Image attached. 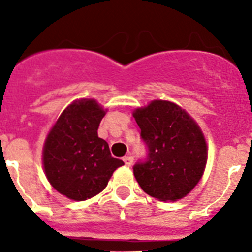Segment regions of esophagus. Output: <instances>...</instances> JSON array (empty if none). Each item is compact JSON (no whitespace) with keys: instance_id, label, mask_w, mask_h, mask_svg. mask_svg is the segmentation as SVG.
I'll return each mask as SVG.
<instances>
[{"instance_id":"esophagus-1","label":"esophagus","mask_w":252,"mask_h":252,"mask_svg":"<svg viewBox=\"0 0 252 252\" xmlns=\"http://www.w3.org/2000/svg\"><path fill=\"white\" fill-rule=\"evenodd\" d=\"M132 161H133V158L131 157V155H126V157H124V162L126 166L132 165Z\"/></svg>"}]
</instances>
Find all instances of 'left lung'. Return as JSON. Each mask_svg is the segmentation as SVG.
<instances>
[{"instance_id":"1","label":"left lung","mask_w":252,"mask_h":252,"mask_svg":"<svg viewBox=\"0 0 252 252\" xmlns=\"http://www.w3.org/2000/svg\"><path fill=\"white\" fill-rule=\"evenodd\" d=\"M146 158L133 165V175L142 190L159 201L186 197L203 175L207 145L198 125L175 103L153 101L137 108Z\"/></svg>"}]
</instances>
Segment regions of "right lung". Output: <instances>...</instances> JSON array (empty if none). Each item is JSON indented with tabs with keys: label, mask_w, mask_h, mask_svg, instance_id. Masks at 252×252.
Wrapping results in <instances>:
<instances>
[{
	"label": "right lung",
	"mask_w": 252,
	"mask_h": 252,
	"mask_svg": "<svg viewBox=\"0 0 252 252\" xmlns=\"http://www.w3.org/2000/svg\"><path fill=\"white\" fill-rule=\"evenodd\" d=\"M104 111L93 99L69 104L46 137L43 161L50 184L65 197L86 201L106 188L124 161L98 137Z\"/></svg>",
	"instance_id": "obj_1"
}]
</instances>
